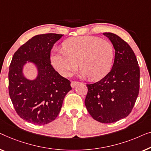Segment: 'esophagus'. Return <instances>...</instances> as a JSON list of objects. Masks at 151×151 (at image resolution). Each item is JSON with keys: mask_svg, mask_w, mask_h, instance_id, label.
<instances>
[{"mask_svg": "<svg viewBox=\"0 0 151 151\" xmlns=\"http://www.w3.org/2000/svg\"><path fill=\"white\" fill-rule=\"evenodd\" d=\"M78 83V82L77 81H72L71 82V87L72 88H75V87L76 86V85H77Z\"/></svg>", "mask_w": 151, "mask_h": 151, "instance_id": "esophagus-1", "label": "esophagus"}]
</instances>
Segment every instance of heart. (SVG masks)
<instances>
[{
	"instance_id": "b5f03b06",
	"label": "heart",
	"mask_w": 151,
	"mask_h": 151,
	"mask_svg": "<svg viewBox=\"0 0 151 151\" xmlns=\"http://www.w3.org/2000/svg\"><path fill=\"white\" fill-rule=\"evenodd\" d=\"M63 48L54 50L50 61L63 76L70 75L78 63L81 75L92 81L101 79L111 70L114 48L107 40L93 36L72 37L63 42Z\"/></svg>"
}]
</instances>
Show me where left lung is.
I'll return each mask as SVG.
<instances>
[{
    "mask_svg": "<svg viewBox=\"0 0 151 151\" xmlns=\"http://www.w3.org/2000/svg\"><path fill=\"white\" fill-rule=\"evenodd\" d=\"M115 49L111 71L99 81L88 84L85 105L91 116L102 123L126 118L132 111L139 90V67L131 46L118 35L103 33Z\"/></svg>",
    "mask_w": 151,
    "mask_h": 151,
    "instance_id": "left-lung-1",
    "label": "left lung"
}]
</instances>
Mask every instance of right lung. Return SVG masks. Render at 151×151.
Returning <instances> with one entry per match:
<instances>
[{"label": "right lung", "mask_w": 151, "mask_h": 151, "mask_svg": "<svg viewBox=\"0 0 151 151\" xmlns=\"http://www.w3.org/2000/svg\"><path fill=\"white\" fill-rule=\"evenodd\" d=\"M63 35L46 33L31 38L15 52L9 71V94L14 109L21 118L34 124L53 121L60 111L63 99L72 90L70 82L50 63V50ZM35 65V80L25 78L24 65Z\"/></svg>", "instance_id": "right-lung-1"}]
</instances>
